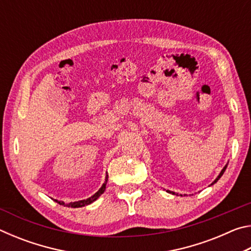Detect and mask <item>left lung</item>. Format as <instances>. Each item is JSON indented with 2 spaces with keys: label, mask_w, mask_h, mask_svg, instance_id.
Instances as JSON below:
<instances>
[{
  "label": "left lung",
  "mask_w": 251,
  "mask_h": 251,
  "mask_svg": "<svg viewBox=\"0 0 251 251\" xmlns=\"http://www.w3.org/2000/svg\"><path fill=\"white\" fill-rule=\"evenodd\" d=\"M227 165L228 164H226V165H225V167L222 169V172H220V174H219V175H218V177L217 178H216V179L214 180V181H212L211 182V185H214L215 184V182H217L218 180H219V178L220 177H222L223 175H224V173H225V171H226V168H227ZM167 193H169V194H173V195H178V194H176V193H174V192H171V190H167Z\"/></svg>",
  "instance_id": "1"
}]
</instances>
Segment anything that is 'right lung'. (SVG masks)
<instances>
[{
	"label": "right lung",
	"instance_id": "obj_1",
	"mask_svg": "<svg viewBox=\"0 0 251 251\" xmlns=\"http://www.w3.org/2000/svg\"><path fill=\"white\" fill-rule=\"evenodd\" d=\"M107 180H108V175H106L105 177V182L103 185H101L100 188L97 190V192L91 196L90 198L87 199H83V201H74V202H69V203H65L64 201H59L57 199H55V201L58 202L59 205H63V206H67V207H72V208H78V207H84V206H87L90 205V203L94 202L97 198H99L101 194L105 192L106 189V184H107Z\"/></svg>",
	"mask_w": 251,
	"mask_h": 251
}]
</instances>
